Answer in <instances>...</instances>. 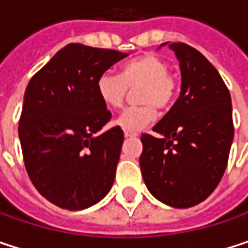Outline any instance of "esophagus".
Wrapping results in <instances>:
<instances>
[{"instance_id": "esophagus-1", "label": "esophagus", "mask_w": 248, "mask_h": 248, "mask_svg": "<svg viewBox=\"0 0 248 248\" xmlns=\"http://www.w3.org/2000/svg\"><path fill=\"white\" fill-rule=\"evenodd\" d=\"M124 136L126 138H135V136H138V132H135V130H124Z\"/></svg>"}]
</instances>
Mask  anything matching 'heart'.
I'll list each match as a JSON object with an SVG mask.
<instances>
[{
  "mask_svg": "<svg viewBox=\"0 0 248 248\" xmlns=\"http://www.w3.org/2000/svg\"><path fill=\"white\" fill-rule=\"evenodd\" d=\"M178 77L170 72L165 59L155 53L136 56L119 69V75L105 72L96 80V92L102 103L110 110L124 106L129 89L136 90V100L140 105L127 108L118 124L124 130H139L156 118V108H171L178 92Z\"/></svg>",
  "mask_w": 248,
  "mask_h": 248,
  "instance_id": "1",
  "label": "heart"
}]
</instances>
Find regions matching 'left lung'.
<instances>
[{
    "mask_svg": "<svg viewBox=\"0 0 248 248\" xmlns=\"http://www.w3.org/2000/svg\"><path fill=\"white\" fill-rule=\"evenodd\" d=\"M181 67V93L154 126L142 133L139 165L151 194L175 208L194 207L217 188L234 138L230 92L217 69L194 47L171 43Z\"/></svg>",
    "mask_w": 248,
    "mask_h": 248,
    "instance_id": "8db88e82",
    "label": "left lung"
}]
</instances>
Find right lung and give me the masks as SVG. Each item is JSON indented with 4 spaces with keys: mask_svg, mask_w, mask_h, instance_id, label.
Returning <instances> with one entry per match:
<instances>
[{
    "mask_svg": "<svg viewBox=\"0 0 248 248\" xmlns=\"http://www.w3.org/2000/svg\"><path fill=\"white\" fill-rule=\"evenodd\" d=\"M126 53L67 44L28 81L18 124L27 173L54 205L77 211L112 188L124 130H103L112 118L96 80Z\"/></svg>",
    "mask_w": 248,
    "mask_h": 248,
    "instance_id": "obj_1",
    "label": "right lung"
}]
</instances>
